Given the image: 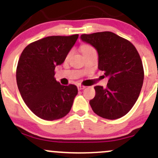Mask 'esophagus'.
<instances>
[{"label":"esophagus","instance_id":"1","mask_svg":"<svg viewBox=\"0 0 158 158\" xmlns=\"http://www.w3.org/2000/svg\"><path fill=\"white\" fill-rule=\"evenodd\" d=\"M77 88L79 90H82V89H84L85 88V86H84V85H77Z\"/></svg>","mask_w":158,"mask_h":158}]
</instances>
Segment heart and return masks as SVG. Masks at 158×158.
<instances>
[{
	"instance_id": "b5f03b06",
	"label": "heart",
	"mask_w": 158,
	"mask_h": 158,
	"mask_svg": "<svg viewBox=\"0 0 158 158\" xmlns=\"http://www.w3.org/2000/svg\"><path fill=\"white\" fill-rule=\"evenodd\" d=\"M81 50H82V53H83V55H84V54L88 53V52H91V51L95 50V49L89 45H83L82 47H81Z\"/></svg>"
}]
</instances>
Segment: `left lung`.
Instances as JSON below:
<instances>
[{"label":"left lung","instance_id":"left-lung-1","mask_svg":"<svg viewBox=\"0 0 158 158\" xmlns=\"http://www.w3.org/2000/svg\"><path fill=\"white\" fill-rule=\"evenodd\" d=\"M80 39L96 49L98 69L109 78L106 88L95 87L91 107L104 118H122L135 104L142 88L144 69L138 51L128 40L109 31L82 34Z\"/></svg>","mask_w":158,"mask_h":158}]
</instances>
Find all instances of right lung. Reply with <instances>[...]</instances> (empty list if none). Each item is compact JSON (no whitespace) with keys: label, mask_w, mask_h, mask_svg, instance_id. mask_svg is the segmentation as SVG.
I'll use <instances>...</instances> for the list:
<instances>
[{"label":"right lung","mask_w":158,"mask_h":158,"mask_svg":"<svg viewBox=\"0 0 158 158\" xmlns=\"http://www.w3.org/2000/svg\"><path fill=\"white\" fill-rule=\"evenodd\" d=\"M78 37V34L47 36L29 44L20 55L17 87L28 108L40 118H62L73 106L77 87L62 85L54 78V70L65 61Z\"/></svg>","instance_id":"obj_1"}]
</instances>
